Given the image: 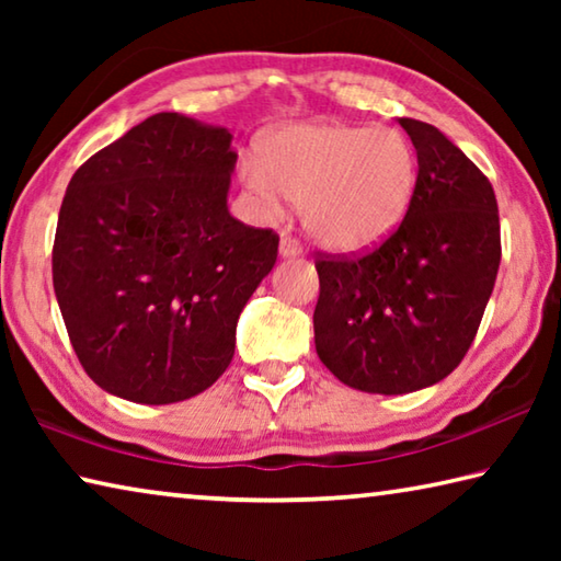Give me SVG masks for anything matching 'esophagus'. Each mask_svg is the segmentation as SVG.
I'll use <instances>...</instances> for the list:
<instances>
[{
    "instance_id": "obj_1",
    "label": "esophagus",
    "mask_w": 561,
    "mask_h": 561,
    "mask_svg": "<svg viewBox=\"0 0 561 561\" xmlns=\"http://www.w3.org/2000/svg\"><path fill=\"white\" fill-rule=\"evenodd\" d=\"M279 254H282V257H297V254H301V244H299L297 237H291V234H282Z\"/></svg>"
}]
</instances>
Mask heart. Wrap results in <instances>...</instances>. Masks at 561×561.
<instances>
[{"mask_svg":"<svg viewBox=\"0 0 561 561\" xmlns=\"http://www.w3.org/2000/svg\"><path fill=\"white\" fill-rule=\"evenodd\" d=\"M242 183L270 213L304 205V227L319 244L356 252L393 230L411 203L417 158L401 130L314 123L274 136L264 160L247 158Z\"/></svg>","mask_w":561,"mask_h":561,"instance_id":"obj_1","label":"heart"}]
</instances>
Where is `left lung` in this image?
Here are the masks:
<instances>
[{
	"label": "left lung",
	"instance_id": "8db88e82",
	"mask_svg": "<svg viewBox=\"0 0 561 561\" xmlns=\"http://www.w3.org/2000/svg\"><path fill=\"white\" fill-rule=\"evenodd\" d=\"M417 153L401 225L364 254H317V354L341 383L411 393L458 368L495 287V190L431 123L398 118Z\"/></svg>",
	"mask_w": 561,
	"mask_h": 561
}]
</instances>
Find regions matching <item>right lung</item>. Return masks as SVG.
Listing matches in <instances>:
<instances>
[{"instance_id": "obj_1", "label": "right lung", "mask_w": 561, "mask_h": 561, "mask_svg": "<svg viewBox=\"0 0 561 561\" xmlns=\"http://www.w3.org/2000/svg\"><path fill=\"white\" fill-rule=\"evenodd\" d=\"M232 133L156 113L76 170L51 272L71 346L93 383L133 403H178L234 356L247 299L279 234L234 220Z\"/></svg>"}]
</instances>
